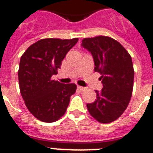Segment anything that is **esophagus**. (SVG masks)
<instances>
[{
	"mask_svg": "<svg viewBox=\"0 0 153 153\" xmlns=\"http://www.w3.org/2000/svg\"><path fill=\"white\" fill-rule=\"evenodd\" d=\"M78 89H79L80 91H84L86 90V88H85V87H82V86H78Z\"/></svg>",
	"mask_w": 153,
	"mask_h": 153,
	"instance_id": "obj_1",
	"label": "esophagus"
}]
</instances>
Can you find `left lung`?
Here are the masks:
<instances>
[{
    "label": "left lung",
    "mask_w": 153,
    "mask_h": 153,
    "mask_svg": "<svg viewBox=\"0 0 153 153\" xmlns=\"http://www.w3.org/2000/svg\"><path fill=\"white\" fill-rule=\"evenodd\" d=\"M82 46L91 51L94 71L102 75L97 99L86 105L89 113L100 123H110L121 117L130 102L134 70L132 58L119 42L109 36L85 38Z\"/></svg>",
    "instance_id": "left-lung-1"
}]
</instances>
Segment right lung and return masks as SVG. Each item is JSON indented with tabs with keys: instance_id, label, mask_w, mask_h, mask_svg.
Here are the masks:
<instances>
[{
	"instance_id": "right-lung-1",
	"label": "right lung",
	"mask_w": 153,
	"mask_h": 153,
	"mask_svg": "<svg viewBox=\"0 0 153 153\" xmlns=\"http://www.w3.org/2000/svg\"><path fill=\"white\" fill-rule=\"evenodd\" d=\"M79 39H42L32 44L20 58L18 71L20 91L31 114L44 122L62 117L76 91L74 83L51 79L62 59Z\"/></svg>"
}]
</instances>
